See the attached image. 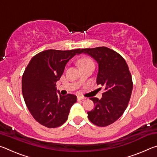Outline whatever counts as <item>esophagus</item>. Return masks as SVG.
<instances>
[{"instance_id":"1","label":"esophagus","mask_w":157,"mask_h":157,"mask_svg":"<svg viewBox=\"0 0 157 157\" xmlns=\"http://www.w3.org/2000/svg\"><path fill=\"white\" fill-rule=\"evenodd\" d=\"M78 99L79 100H86V98L82 97V96H78Z\"/></svg>"}]
</instances>
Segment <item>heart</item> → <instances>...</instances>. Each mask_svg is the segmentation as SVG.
Returning <instances> with one entry per match:
<instances>
[{"mask_svg":"<svg viewBox=\"0 0 157 157\" xmlns=\"http://www.w3.org/2000/svg\"><path fill=\"white\" fill-rule=\"evenodd\" d=\"M87 64H94V62H93V60L89 57H85L81 59L80 66H84V65H87Z\"/></svg>","mask_w":157,"mask_h":157,"instance_id":"obj_1","label":"heart"}]
</instances>
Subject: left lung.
<instances>
[{
  "instance_id": "8db88e82",
  "label": "left lung",
  "mask_w": 157,
  "mask_h": 157,
  "mask_svg": "<svg viewBox=\"0 0 157 157\" xmlns=\"http://www.w3.org/2000/svg\"><path fill=\"white\" fill-rule=\"evenodd\" d=\"M98 63L97 84L104 86L101 99L91 98L94 109L87 112L89 121L98 127L113 123L127 107L133 89L132 75L124 58L118 52L102 46L83 48Z\"/></svg>"
}]
</instances>
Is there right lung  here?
<instances>
[{"label":"right lung","instance_id":"right-lung-1","mask_svg":"<svg viewBox=\"0 0 157 157\" xmlns=\"http://www.w3.org/2000/svg\"><path fill=\"white\" fill-rule=\"evenodd\" d=\"M81 49L46 50L32 58L22 76V94L33 118L48 128H55L67 121L70 109L76 102L73 94L57 95L56 83L65 66Z\"/></svg>","mask_w":157,"mask_h":157}]
</instances>
